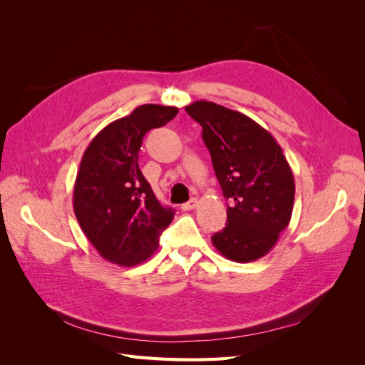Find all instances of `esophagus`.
<instances>
[{
    "label": "esophagus",
    "mask_w": 365,
    "mask_h": 365,
    "mask_svg": "<svg viewBox=\"0 0 365 365\" xmlns=\"http://www.w3.org/2000/svg\"><path fill=\"white\" fill-rule=\"evenodd\" d=\"M196 205H197V200H196V197H192V200H190L189 202L182 204V205H181V208L184 210V212H187V210H193Z\"/></svg>",
    "instance_id": "obj_1"
}]
</instances>
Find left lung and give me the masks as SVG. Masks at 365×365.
Segmentation results:
<instances>
[{
  "instance_id": "8db88e82",
  "label": "left lung",
  "mask_w": 365,
  "mask_h": 365,
  "mask_svg": "<svg viewBox=\"0 0 365 365\" xmlns=\"http://www.w3.org/2000/svg\"><path fill=\"white\" fill-rule=\"evenodd\" d=\"M185 111L202 126L216 178L230 201L227 225L212 237L215 248L239 263L263 257L292 216L295 182L282 148L267 129L233 109L196 101Z\"/></svg>"
}]
</instances>
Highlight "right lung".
<instances>
[{"mask_svg": "<svg viewBox=\"0 0 365 365\" xmlns=\"http://www.w3.org/2000/svg\"><path fill=\"white\" fill-rule=\"evenodd\" d=\"M178 108L141 105L105 126L91 140L76 176L73 207L82 231L108 262L134 267L158 248L173 219L138 168L146 132L161 128Z\"/></svg>", "mask_w": 365, "mask_h": 365, "instance_id": "1", "label": "right lung"}]
</instances>
